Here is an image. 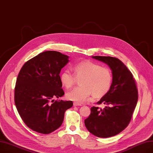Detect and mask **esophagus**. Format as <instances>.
<instances>
[{"label":"esophagus","instance_id":"34e87169","mask_svg":"<svg viewBox=\"0 0 153 153\" xmlns=\"http://www.w3.org/2000/svg\"><path fill=\"white\" fill-rule=\"evenodd\" d=\"M73 106H75V107H76V106H82V105L80 104V103H79L78 102H74V103H73Z\"/></svg>","mask_w":153,"mask_h":153}]
</instances>
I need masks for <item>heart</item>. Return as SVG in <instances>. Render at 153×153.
Returning a JSON list of instances; mask_svg holds the SVG:
<instances>
[{
	"mask_svg": "<svg viewBox=\"0 0 153 153\" xmlns=\"http://www.w3.org/2000/svg\"><path fill=\"white\" fill-rule=\"evenodd\" d=\"M73 70L74 74L70 70H65L59 75L61 83L67 89L74 85L76 78H81L80 80L81 86L66 94L68 100L83 103L91 94L95 98H101L108 92L112 82V75L109 69L85 61L73 65Z\"/></svg>",
	"mask_w": 153,
	"mask_h": 153,
	"instance_id": "obj_1",
	"label": "heart"
}]
</instances>
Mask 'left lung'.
Masks as SVG:
<instances>
[{
    "label": "left lung",
    "mask_w": 153,
    "mask_h": 153,
    "mask_svg": "<svg viewBox=\"0 0 153 153\" xmlns=\"http://www.w3.org/2000/svg\"><path fill=\"white\" fill-rule=\"evenodd\" d=\"M91 57L110 67L112 82L108 92L97 102L106 106L103 109L91 107L85 125L97 137H112L123 131L130 123L137 102V89L131 72L120 59L111 56Z\"/></svg>",
    "instance_id": "left-lung-1"
}]
</instances>
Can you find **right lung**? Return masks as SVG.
<instances>
[{
  "label": "right lung",
  "instance_id": "1",
  "mask_svg": "<svg viewBox=\"0 0 153 153\" xmlns=\"http://www.w3.org/2000/svg\"><path fill=\"white\" fill-rule=\"evenodd\" d=\"M68 58L58 51H44L27 61L17 76L15 104L24 123L36 132L47 134L58 129L73 106L72 101L53 100L65 94L59 73Z\"/></svg>",
  "mask_w": 153,
  "mask_h": 153
}]
</instances>
